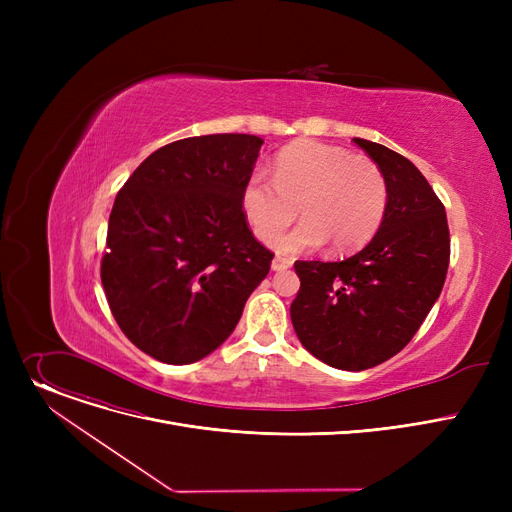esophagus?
I'll return each instance as SVG.
<instances>
[{
  "instance_id": "esophagus-1",
  "label": "esophagus",
  "mask_w": 512,
  "mask_h": 512,
  "mask_svg": "<svg viewBox=\"0 0 512 512\" xmlns=\"http://www.w3.org/2000/svg\"><path fill=\"white\" fill-rule=\"evenodd\" d=\"M290 265H292V259H290V257L276 255L274 261H272V270H274V272H282V270H288Z\"/></svg>"
}]
</instances>
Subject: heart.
<instances>
[{"mask_svg":"<svg viewBox=\"0 0 512 512\" xmlns=\"http://www.w3.org/2000/svg\"><path fill=\"white\" fill-rule=\"evenodd\" d=\"M272 179L251 176L240 193L242 213L261 240H272L299 215L303 224L276 242L280 253H303L330 242L351 253L378 232L388 184L380 166L342 147L294 141L274 159Z\"/></svg>","mask_w":512,"mask_h":512,"instance_id":"obj_1","label":"heart"}]
</instances>
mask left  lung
<instances>
[{"mask_svg":"<svg viewBox=\"0 0 512 512\" xmlns=\"http://www.w3.org/2000/svg\"><path fill=\"white\" fill-rule=\"evenodd\" d=\"M384 172L388 205L369 245L344 261H297L294 332L330 367L363 371L405 348L438 301L450 261L442 201L400 153L353 139Z\"/></svg>","mask_w":512,"mask_h":512,"instance_id":"left-lung-1","label":"left lung"}]
</instances>
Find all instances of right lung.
Instances as JSON below:
<instances>
[{
    "label": "right lung",
    "mask_w": 512,
    "mask_h": 512,
    "mask_svg": "<svg viewBox=\"0 0 512 512\" xmlns=\"http://www.w3.org/2000/svg\"><path fill=\"white\" fill-rule=\"evenodd\" d=\"M261 145L253 134L174 141L151 153L114 201L101 284L126 338L161 363L213 353L270 272L274 253L240 205Z\"/></svg>",
    "instance_id": "add662e5"
}]
</instances>
